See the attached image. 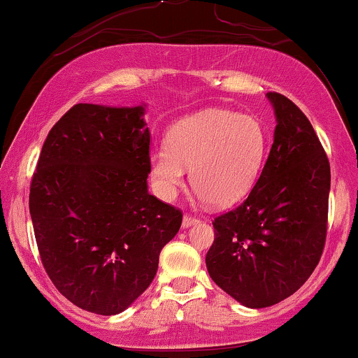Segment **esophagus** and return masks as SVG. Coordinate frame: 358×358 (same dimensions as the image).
I'll use <instances>...</instances> for the list:
<instances>
[{
	"mask_svg": "<svg viewBox=\"0 0 358 358\" xmlns=\"http://www.w3.org/2000/svg\"><path fill=\"white\" fill-rule=\"evenodd\" d=\"M196 222H199V217H193V215H185L183 217V227H190V225H193V224H196Z\"/></svg>",
	"mask_w": 358,
	"mask_h": 358,
	"instance_id": "esophagus-1",
	"label": "esophagus"
}]
</instances>
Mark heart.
I'll return each instance as SVG.
<instances>
[{
	"label": "heart",
	"mask_w": 358,
	"mask_h": 358,
	"mask_svg": "<svg viewBox=\"0 0 358 358\" xmlns=\"http://www.w3.org/2000/svg\"><path fill=\"white\" fill-rule=\"evenodd\" d=\"M268 131L259 119L232 110H205L168 131L165 148L151 155V180L171 199L190 166V182L203 200L225 207L254 187L268 153Z\"/></svg>",
	"instance_id": "b5f03b06"
}]
</instances>
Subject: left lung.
Segmentation results:
<instances>
[{"mask_svg":"<svg viewBox=\"0 0 358 358\" xmlns=\"http://www.w3.org/2000/svg\"><path fill=\"white\" fill-rule=\"evenodd\" d=\"M278 126L261 176L239 207L213 219L207 269L248 308L273 306L311 276L327 241L330 162L303 110L268 92Z\"/></svg>","mask_w":358,"mask_h":358,"instance_id":"1","label":"left lung"}]
</instances>
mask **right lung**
Returning a JSON list of instances; mask_svg holds the SVG:
<instances>
[{"mask_svg":"<svg viewBox=\"0 0 358 358\" xmlns=\"http://www.w3.org/2000/svg\"><path fill=\"white\" fill-rule=\"evenodd\" d=\"M143 106L76 104L45 139L30 185L40 259L69 301L124 311L151 285L183 213L148 193Z\"/></svg>","mask_w":358,"mask_h":358,"instance_id":"1","label":"right lung"}]
</instances>
